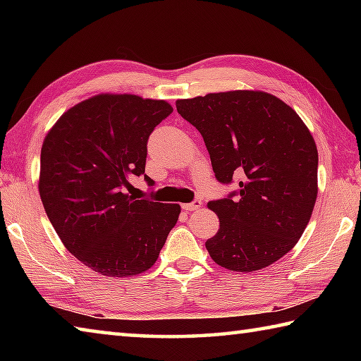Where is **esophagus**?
Returning <instances> with one entry per match:
<instances>
[{"label":"esophagus","mask_w":361,"mask_h":361,"mask_svg":"<svg viewBox=\"0 0 361 361\" xmlns=\"http://www.w3.org/2000/svg\"><path fill=\"white\" fill-rule=\"evenodd\" d=\"M200 207H202V202H200V199H194L192 202H189V204H183V205H181V209H183V210H186V212H194V210L200 209Z\"/></svg>","instance_id":"1"}]
</instances>
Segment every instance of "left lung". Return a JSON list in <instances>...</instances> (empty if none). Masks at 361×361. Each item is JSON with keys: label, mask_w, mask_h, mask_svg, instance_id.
<instances>
[{"label": "left lung", "mask_w": 361, "mask_h": 361, "mask_svg": "<svg viewBox=\"0 0 361 361\" xmlns=\"http://www.w3.org/2000/svg\"><path fill=\"white\" fill-rule=\"evenodd\" d=\"M183 119L202 135L215 178L239 189L209 202L219 229L205 242L229 271L271 266L296 245L317 199L319 152L293 108L256 90L178 100Z\"/></svg>", "instance_id": "1"}]
</instances>
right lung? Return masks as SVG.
Masks as SVG:
<instances>
[{
	"mask_svg": "<svg viewBox=\"0 0 361 361\" xmlns=\"http://www.w3.org/2000/svg\"><path fill=\"white\" fill-rule=\"evenodd\" d=\"M164 100L97 95L78 103L47 133L41 149L39 195L66 250L109 277L154 264L178 221L180 205L126 194L145 176L148 140L172 114Z\"/></svg>",
	"mask_w": 361,
	"mask_h": 361,
	"instance_id": "obj_1",
	"label": "right lung"
}]
</instances>
